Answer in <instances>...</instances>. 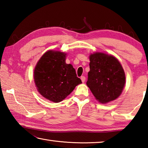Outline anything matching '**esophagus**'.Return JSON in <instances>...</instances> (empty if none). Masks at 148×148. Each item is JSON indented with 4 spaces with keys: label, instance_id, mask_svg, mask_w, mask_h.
<instances>
[{
    "label": "esophagus",
    "instance_id": "1",
    "mask_svg": "<svg viewBox=\"0 0 148 148\" xmlns=\"http://www.w3.org/2000/svg\"><path fill=\"white\" fill-rule=\"evenodd\" d=\"M86 77H85V76H82L81 77V80H82V82H83V83H84V82H85V81H86Z\"/></svg>",
    "mask_w": 148,
    "mask_h": 148
}]
</instances>
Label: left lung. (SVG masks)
Segmentation results:
<instances>
[{"label":"left lung","mask_w":148,"mask_h":148,"mask_svg":"<svg viewBox=\"0 0 148 148\" xmlns=\"http://www.w3.org/2000/svg\"><path fill=\"white\" fill-rule=\"evenodd\" d=\"M90 71L87 86L96 100L102 104L118 98L125 84V74L114 56L102 52L89 56Z\"/></svg>","instance_id":"8db88e82"}]
</instances>
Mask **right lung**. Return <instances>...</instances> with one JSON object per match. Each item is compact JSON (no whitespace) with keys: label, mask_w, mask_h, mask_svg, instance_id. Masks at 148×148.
<instances>
[{"label":"right lung","mask_w":148,"mask_h":148,"mask_svg":"<svg viewBox=\"0 0 148 148\" xmlns=\"http://www.w3.org/2000/svg\"><path fill=\"white\" fill-rule=\"evenodd\" d=\"M66 57L64 52L49 50L38 60L34 70V81L39 93L56 103L82 84L73 66L66 63Z\"/></svg>","instance_id":"add662e5"}]
</instances>
